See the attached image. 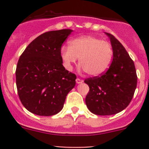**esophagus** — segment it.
<instances>
[{
    "label": "esophagus",
    "mask_w": 149,
    "mask_h": 149,
    "mask_svg": "<svg viewBox=\"0 0 149 149\" xmlns=\"http://www.w3.org/2000/svg\"><path fill=\"white\" fill-rule=\"evenodd\" d=\"M83 80H81V79H80V78H77L76 79V83H77V84H81V83H82L83 82Z\"/></svg>",
    "instance_id": "1"
}]
</instances>
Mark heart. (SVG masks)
Instances as JSON below:
<instances>
[{"label": "heart", "instance_id": "1", "mask_svg": "<svg viewBox=\"0 0 149 149\" xmlns=\"http://www.w3.org/2000/svg\"><path fill=\"white\" fill-rule=\"evenodd\" d=\"M60 56L67 70L79 58V64L86 73L93 77L103 74L111 64L113 50L110 43L93 36H82L72 39L69 47L63 46Z\"/></svg>", "mask_w": 149, "mask_h": 149}]
</instances>
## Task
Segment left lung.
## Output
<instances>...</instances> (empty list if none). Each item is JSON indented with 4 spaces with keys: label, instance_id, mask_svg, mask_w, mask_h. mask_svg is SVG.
Masks as SVG:
<instances>
[{
    "label": "left lung",
    "instance_id": "8db88e82",
    "mask_svg": "<svg viewBox=\"0 0 149 149\" xmlns=\"http://www.w3.org/2000/svg\"><path fill=\"white\" fill-rule=\"evenodd\" d=\"M106 34L113 50L110 66L103 74L84 81L89 87L86 106L89 111L99 116L113 115L125 109L132 100L137 84L132 59L118 39L112 34Z\"/></svg>",
    "mask_w": 149,
    "mask_h": 149
}]
</instances>
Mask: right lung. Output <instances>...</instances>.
Masks as SVG:
<instances>
[{"mask_svg":"<svg viewBox=\"0 0 149 149\" xmlns=\"http://www.w3.org/2000/svg\"><path fill=\"white\" fill-rule=\"evenodd\" d=\"M72 30L63 29L41 34L19 57L15 77L18 97L32 113L49 116L63 109L76 75L63 65L60 50Z\"/></svg>","mask_w":149,"mask_h":149,"instance_id":"obj_1","label":"right lung"}]
</instances>
